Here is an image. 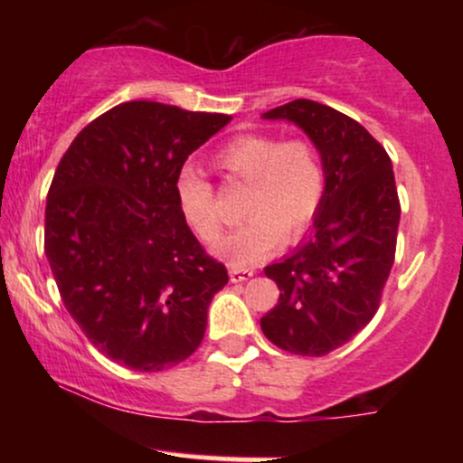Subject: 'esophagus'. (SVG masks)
<instances>
[{"mask_svg":"<svg viewBox=\"0 0 463 463\" xmlns=\"http://www.w3.org/2000/svg\"><path fill=\"white\" fill-rule=\"evenodd\" d=\"M228 274H231L232 283H243V280L252 279L254 269H250V268H239V265H231V268H228Z\"/></svg>","mask_w":463,"mask_h":463,"instance_id":"34e87169","label":"esophagus"}]
</instances>
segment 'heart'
I'll use <instances>...</instances> for the list:
<instances>
[{
  "mask_svg": "<svg viewBox=\"0 0 463 463\" xmlns=\"http://www.w3.org/2000/svg\"><path fill=\"white\" fill-rule=\"evenodd\" d=\"M215 163L232 183L248 184L243 198V226L217 246V254L232 265H254L309 231L317 217L326 174L317 147L307 139L280 141L274 135L248 132L228 141L215 154ZM176 198L187 224L204 241L222 235L213 184L195 169H183L176 180Z\"/></svg>",
  "mask_w": 463,
  "mask_h": 463,
  "instance_id": "1",
  "label": "heart"
}]
</instances>
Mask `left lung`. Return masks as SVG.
I'll return each mask as SVG.
<instances>
[{"label":"left lung","instance_id":"1","mask_svg":"<svg viewBox=\"0 0 463 463\" xmlns=\"http://www.w3.org/2000/svg\"><path fill=\"white\" fill-rule=\"evenodd\" d=\"M294 121L320 152L326 189L311 235L265 276L280 289L261 317L274 346L322 357L374 317L394 265L401 202L385 147L353 117L313 99L263 113Z\"/></svg>","mask_w":463,"mask_h":463}]
</instances>
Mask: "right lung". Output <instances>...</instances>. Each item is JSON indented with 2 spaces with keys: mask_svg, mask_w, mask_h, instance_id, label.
Instances as JSON below:
<instances>
[{
  "mask_svg": "<svg viewBox=\"0 0 463 463\" xmlns=\"http://www.w3.org/2000/svg\"><path fill=\"white\" fill-rule=\"evenodd\" d=\"M231 115L124 102L84 126L58 163L45 257L89 342L130 370L161 372L195 353L228 283L176 198L184 161Z\"/></svg>",
  "mask_w": 463,
  "mask_h": 463,
  "instance_id": "1",
  "label": "right lung"
}]
</instances>
